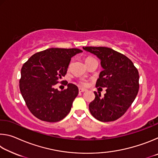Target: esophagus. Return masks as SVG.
Wrapping results in <instances>:
<instances>
[{
  "instance_id": "obj_1",
  "label": "esophagus",
  "mask_w": 158,
  "mask_h": 158,
  "mask_svg": "<svg viewBox=\"0 0 158 158\" xmlns=\"http://www.w3.org/2000/svg\"><path fill=\"white\" fill-rule=\"evenodd\" d=\"M86 89H81V88H79V93H82V92H85V91H86Z\"/></svg>"
}]
</instances>
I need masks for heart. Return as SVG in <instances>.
<instances>
[{
	"mask_svg": "<svg viewBox=\"0 0 158 158\" xmlns=\"http://www.w3.org/2000/svg\"><path fill=\"white\" fill-rule=\"evenodd\" d=\"M94 60H95V58H93L92 57H88V58H85V63H88L90 62V61ZM79 85H81V86H85V85H87V83H86V81H84V80H81V81H79Z\"/></svg>",
	"mask_w": 158,
	"mask_h": 158,
	"instance_id": "b5f03b06",
	"label": "heart"
}]
</instances>
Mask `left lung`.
Segmentation results:
<instances>
[{"instance_id":"1","label":"left lung","mask_w":158,"mask_h":158,"mask_svg":"<svg viewBox=\"0 0 158 158\" xmlns=\"http://www.w3.org/2000/svg\"><path fill=\"white\" fill-rule=\"evenodd\" d=\"M84 50L97 56L104 69L95 86L106 87L103 97L94 92L89 104L92 116L102 122L114 121L127 111L136 98L139 88V75L132 60L122 53L105 47H85Z\"/></svg>"}]
</instances>
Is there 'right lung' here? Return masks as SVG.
Listing matches in <instances>:
<instances>
[{"mask_svg":"<svg viewBox=\"0 0 158 158\" xmlns=\"http://www.w3.org/2000/svg\"><path fill=\"white\" fill-rule=\"evenodd\" d=\"M81 52L75 48H50L35 53L23 64L19 89L33 116L41 121L53 123L69 114L79 93L78 87L67 83L68 89L59 91L54 89V85L65 77L71 58Z\"/></svg>","mask_w":158,"mask_h":158,"instance_id":"1","label":"right lung"}]
</instances>
